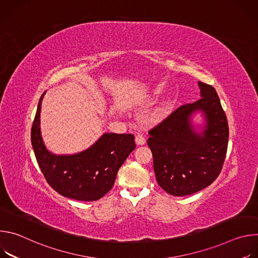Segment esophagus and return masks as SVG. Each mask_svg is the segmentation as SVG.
I'll return each instance as SVG.
<instances>
[{
	"label": "esophagus",
	"instance_id": "esophagus-1",
	"mask_svg": "<svg viewBox=\"0 0 258 258\" xmlns=\"http://www.w3.org/2000/svg\"><path fill=\"white\" fill-rule=\"evenodd\" d=\"M146 143V140H145V137L142 135V134H138L136 136V144L137 145H144Z\"/></svg>",
	"mask_w": 258,
	"mask_h": 258
}]
</instances>
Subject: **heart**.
Segmentation results:
<instances>
[{
    "mask_svg": "<svg viewBox=\"0 0 258 258\" xmlns=\"http://www.w3.org/2000/svg\"><path fill=\"white\" fill-rule=\"evenodd\" d=\"M165 110H166V107H163V108H161L160 110H158V111L156 112V114L154 115L155 117H157V116H160V115H162L164 112H165Z\"/></svg>",
    "mask_w": 258,
    "mask_h": 258,
    "instance_id": "b5f03b06",
    "label": "heart"
}]
</instances>
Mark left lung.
<instances>
[{
    "label": "left lung",
    "instance_id": "8db88e82",
    "mask_svg": "<svg viewBox=\"0 0 258 258\" xmlns=\"http://www.w3.org/2000/svg\"><path fill=\"white\" fill-rule=\"evenodd\" d=\"M201 98L172 111L149 131L147 141L153 154L158 185L172 196H187L208 187L223 168L229 141L226 113L215 89L198 82ZM205 114L202 132L193 127L190 116Z\"/></svg>",
    "mask_w": 258,
    "mask_h": 258
}]
</instances>
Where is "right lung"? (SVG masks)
Wrapping results in <instances>:
<instances>
[{"instance_id":"right-lung-1","label":"right lung","mask_w":258,"mask_h":258,"mask_svg":"<svg viewBox=\"0 0 258 258\" xmlns=\"http://www.w3.org/2000/svg\"><path fill=\"white\" fill-rule=\"evenodd\" d=\"M46 93V92H45ZM42 95L31 127V144L49 185L60 195L80 201H96L112 189L117 171L135 150L132 134H104L89 149L73 155H56L44 144L40 115Z\"/></svg>"}]
</instances>
